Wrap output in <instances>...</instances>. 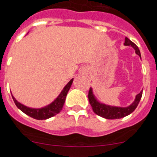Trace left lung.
Masks as SVG:
<instances>
[{
  "instance_id": "left-lung-1",
  "label": "left lung",
  "mask_w": 157,
  "mask_h": 157,
  "mask_svg": "<svg viewBox=\"0 0 157 157\" xmlns=\"http://www.w3.org/2000/svg\"><path fill=\"white\" fill-rule=\"evenodd\" d=\"M124 44L125 46H131V47L133 48L135 51V53L138 55L141 58L140 51L137 47V45L131 40H130L128 37H125V41H124ZM142 91H141L139 94L135 96V99L132 102V104H131L128 107L112 106V105H106L105 103L100 102L94 96L92 88L91 87L88 92V99L94 113L103 117V118H105V119L115 120L121 119V118L126 117V116L129 115L133 112L134 110L136 109V107L138 106V103H139L141 98H142Z\"/></svg>"
}]
</instances>
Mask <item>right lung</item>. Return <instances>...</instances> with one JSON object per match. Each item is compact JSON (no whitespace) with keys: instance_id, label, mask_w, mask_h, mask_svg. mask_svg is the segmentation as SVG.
I'll return each instance as SVG.
<instances>
[{"instance_id":"add662e5","label":"right lung","mask_w":157,"mask_h":157,"mask_svg":"<svg viewBox=\"0 0 157 157\" xmlns=\"http://www.w3.org/2000/svg\"><path fill=\"white\" fill-rule=\"evenodd\" d=\"M73 79H71L70 81L68 82V84H66L63 89V91L59 94L57 98L50 103L49 105L44 106L42 108H30V107L26 106V105H22V103L17 101L13 95H12V98L14 100V102L16 105V106L19 109L23 112L24 113L28 115L29 117L34 118L36 120H46L51 118V117H54L56 114L59 113L63 109V105H64L65 101H66V95L68 93L69 90H70V87H71L72 84H73Z\"/></svg>"}]
</instances>
